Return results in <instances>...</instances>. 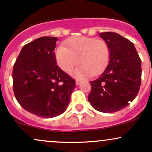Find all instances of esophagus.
<instances>
[{
    "instance_id": "obj_1",
    "label": "esophagus",
    "mask_w": 152,
    "mask_h": 152,
    "mask_svg": "<svg viewBox=\"0 0 152 152\" xmlns=\"http://www.w3.org/2000/svg\"><path fill=\"white\" fill-rule=\"evenodd\" d=\"M75 83H76V85H80L81 83V80H76Z\"/></svg>"
}]
</instances>
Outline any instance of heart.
Instances as JSON below:
<instances>
[{"label": "heart", "mask_w": 152, "mask_h": 152, "mask_svg": "<svg viewBox=\"0 0 152 152\" xmlns=\"http://www.w3.org/2000/svg\"><path fill=\"white\" fill-rule=\"evenodd\" d=\"M55 57L59 67L66 72H69L80 60L82 64L73 72V75L85 77L91 73L94 75L106 66L110 57V49L102 39L73 37L66 42V47H58Z\"/></svg>", "instance_id": "1"}]
</instances>
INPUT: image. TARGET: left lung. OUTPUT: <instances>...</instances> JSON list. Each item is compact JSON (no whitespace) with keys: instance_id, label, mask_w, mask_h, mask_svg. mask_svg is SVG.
<instances>
[{"instance_id":"obj_1","label":"left lung","mask_w":152,"mask_h":152,"mask_svg":"<svg viewBox=\"0 0 152 152\" xmlns=\"http://www.w3.org/2000/svg\"><path fill=\"white\" fill-rule=\"evenodd\" d=\"M99 35L108 44L110 57L98 79L90 82L88 101L96 110L110 113L126 108L135 99L141 85V61L129 39L113 32Z\"/></svg>"}]
</instances>
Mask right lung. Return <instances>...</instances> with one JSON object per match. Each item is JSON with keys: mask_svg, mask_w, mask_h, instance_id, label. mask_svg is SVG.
I'll return each instance as SVG.
<instances>
[{"mask_svg": "<svg viewBox=\"0 0 152 152\" xmlns=\"http://www.w3.org/2000/svg\"><path fill=\"white\" fill-rule=\"evenodd\" d=\"M57 37H43L26 44L13 69V92L26 110L39 117L64 113L75 88V80L57 65Z\"/></svg>", "mask_w": 152, "mask_h": 152, "instance_id": "obj_1", "label": "right lung"}]
</instances>
